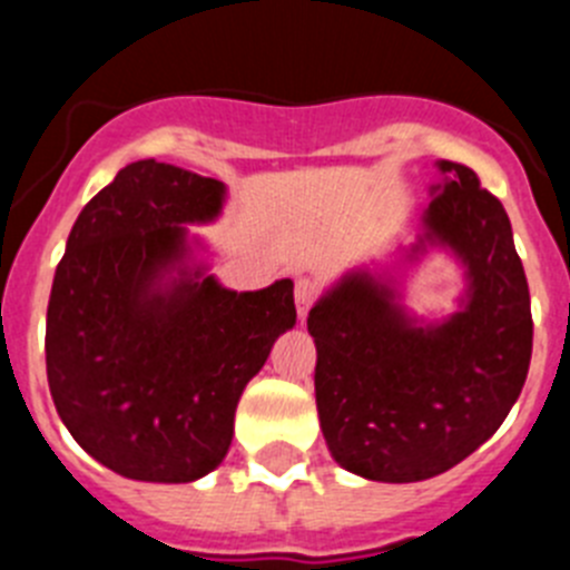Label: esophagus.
Instances as JSON below:
<instances>
[{
	"instance_id": "esophagus-1",
	"label": "esophagus",
	"mask_w": 570,
	"mask_h": 570,
	"mask_svg": "<svg viewBox=\"0 0 570 570\" xmlns=\"http://www.w3.org/2000/svg\"><path fill=\"white\" fill-rule=\"evenodd\" d=\"M294 296H296V311H299V320H305L311 311V305H314L316 296H320V285H316L314 279H308V276H302V279H296Z\"/></svg>"
}]
</instances>
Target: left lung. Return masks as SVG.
Listing matches in <instances>:
<instances>
[{
    "mask_svg": "<svg viewBox=\"0 0 570 570\" xmlns=\"http://www.w3.org/2000/svg\"><path fill=\"white\" fill-rule=\"evenodd\" d=\"M420 234L394 268L347 271L316 299V411L328 451L374 482H420L471 456L502 425L531 365V296L505 208L460 163H436ZM434 247L461 262L442 321L401 302L400 264Z\"/></svg>",
    "mask_w": 570,
    "mask_h": 570,
    "instance_id": "left-lung-1",
    "label": "left lung"
}]
</instances>
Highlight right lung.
<instances>
[{"instance_id":"1","label":"right lung","mask_w":570,"mask_h":570,"mask_svg":"<svg viewBox=\"0 0 570 570\" xmlns=\"http://www.w3.org/2000/svg\"><path fill=\"white\" fill-rule=\"evenodd\" d=\"M228 188L176 165H125L82 208L57 265L45 362L53 405L97 462L139 482H194L234 440L239 396L296 325L294 282L230 291L188 225Z\"/></svg>"}]
</instances>
